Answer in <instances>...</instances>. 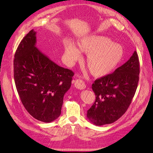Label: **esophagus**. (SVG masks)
I'll return each instance as SVG.
<instances>
[{"mask_svg":"<svg viewBox=\"0 0 153 153\" xmlns=\"http://www.w3.org/2000/svg\"><path fill=\"white\" fill-rule=\"evenodd\" d=\"M74 85L77 89H84L86 87L85 84V83H84L82 79H77L75 81Z\"/></svg>","mask_w":153,"mask_h":153,"instance_id":"1","label":"esophagus"}]
</instances>
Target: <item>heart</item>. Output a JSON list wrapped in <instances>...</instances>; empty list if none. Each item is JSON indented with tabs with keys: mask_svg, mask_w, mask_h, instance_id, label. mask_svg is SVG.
<instances>
[{
	"mask_svg": "<svg viewBox=\"0 0 153 153\" xmlns=\"http://www.w3.org/2000/svg\"><path fill=\"white\" fill-rule=\"evenodd\" d=\"M79 51L87 54L85 59L87 68L91 74L96 77L111 73L123 55L121 45L114 43L109 38L97 35L82 39L78 43V48L70 42L64 45L65 56L70 63L79 59Z\"/></svg>",
	"mask_w": 153,
	"mask_h": 153,
	"instance_id": "heart-1",
	"label": "heart"
}]
</instances>
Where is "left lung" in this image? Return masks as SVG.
<instances>
[{"label": "left lung", "mask_w": 153, "mask_h": 153, "mask_svg": "<svg viewBox=\"0 0 153 153\" xmlns=\"http://www.w3.org/2000/svg\"><path fill=\"white\" fill-rule=\"evenodd\" d=\"M139 61L137 52L112 74L97 79L92 84L95 101L87 110L89 121L96 126L118 120L130 105L139 82Z\"/></svg>", "instance_id": "obj_1"}]
</instances>
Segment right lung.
Segmentation results:
<instances>
[{"label":"right lung","instance_id":"1","mask_svg":"<svg viewBox=\"0 0 153 153\" xmlns=\"http://www.w3.org/2000/svg\"><path fill=\"white\" fill-rule=\"evenodd\" d=\"M36 32L23 38L14 54V77L23 105L39 121L51 122L61 114L74 72L58 66L35 47Z\"/></svg>","mask_w":153,"mask_h":153}]
</instances>
